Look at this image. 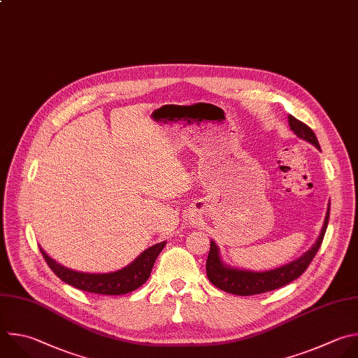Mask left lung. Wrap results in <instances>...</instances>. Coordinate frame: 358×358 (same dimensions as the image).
I'll list each match as a JSON object with an SVG mask.
<instances>
[{"mask_svg":"<svg viewBox=\"0 0 358 358\" xmlns=\"http://www.w3.org/2000/svg\"><path fill=\"white\" fill-rule=\"evenodd\" d=\"M288 124L291 131L302 141L313 145L316 149L320 150L319 142L313 131L298 121L296 117L292 115H288ZM329 213H330V202L327 203L326 216L323 220V226L320 229V233L317 236L316 242L313 246L305 252L301 257L295 259L294 262H289L288 264H284L281 267L266 270V271H252L246 268H237L226 264L220 256L219 248L215 243V241H210V250L206 260V275L209 281L217 287L219 289L233 294V295H241V296H249L256 294H263L268 291H274L277 288H281L298 277H301L305 270L309 267L310 262L313 260L315 255L317 253L323 236L327 229L329 223Z\"/></svg>","mask_w":358,"mask_h":358,"instance_id":"1","label":"left lung"}]
</instances>
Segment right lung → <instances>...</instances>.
I'll return each mask as SVG.
<instances>
[{
  "label": "right lung",
  "mask_w": 358,
  "mask_h": 358,
  "mask_svg": "<svg viewBox=\"0 0 358 358\" xmlns=\"http://www.w3.org/2000/svg\"><path fill=\"white\" fill-rule=\"evenodd\" d=\"M167 242H160L141 253L127 267L109 273H83L53 260L41 246V253L52 271L66 284L99 295H124L142 287L150 277L153 264Z\"/></svg>",
  "instance_id": "obj_1"
}]
</instances>
